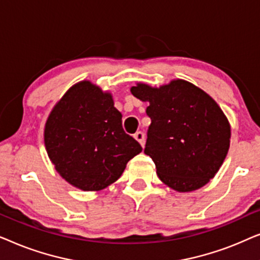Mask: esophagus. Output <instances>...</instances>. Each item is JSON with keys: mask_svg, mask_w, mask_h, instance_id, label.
<instances>
[{"mask_svg": "<svg viewBox=\"0 0 260 260\" xmlns=\"http://www.w3.org/2000/svg\"><path fill=\"white\" fill-rule=\"evenodd\" d=\"M134 137L136 138L138 142H140V144L142 145V147H144V143H145V135H144V133H142V131H137V133L134 135Z\"/></svg>", "mask_w": 260, "mask_h": 260, "instance_id": "34e87169", "label": "esophagus"}]
</instances>
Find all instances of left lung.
<instances>
[{
	"label": "left lung",
	"mask_w": 260,
	"mask_h": 260,
	"mask_svg": "<svg viewBox=\"0 0 260 260\" xmlns=\"http://www.w3.org/2000/svg\"><path fill=\"white\" fill-rule=\"evenodd\" d=\"M131 93L149 102L151 124L144 152L159 180L177 191H191L213 179L230 148L231 127L219 105L193 84L173 80L159 88L145 84Z\"/></svg>",
	"instance_id": "obj_1"
}]
</instances>
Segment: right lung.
<instances>
[{
    "mask_svg": "<svg viewBox=\"0 0 260 260\" xmlns=\"http://www.w3.org/2000/svg\"><path fill=\"white\" fill-rule=\"evenodd\" d=\"M45 145L56 172L83 190H101L122 175L142 147L122 125L110 93L90 81L70 88L45 126Z\"/></svg>",
    "mask_w": 260,
    "mask_h": 260,
    "instance_id": "add662e5",
    "label": "right lung"
}]
</instances>
